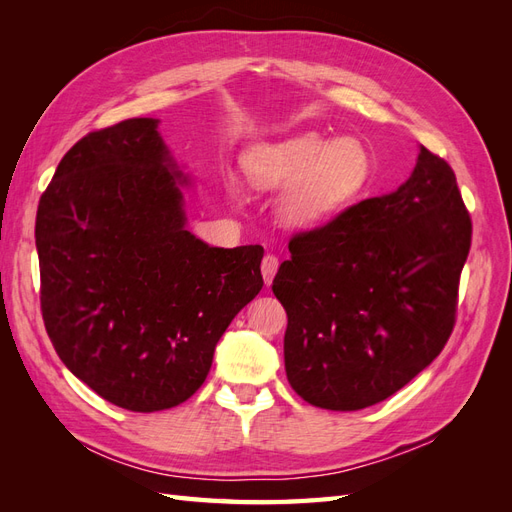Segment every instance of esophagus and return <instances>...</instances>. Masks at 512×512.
Segmentation results:
<instances>
[{
  "mask_svg": "<svg viewBox=\"0 0 512 512\" xmlns=\"http://www.w3.org/2000/svg\"><path fill=\"white\" fill-rule=\"evenodd\" d=\"M277 267H280V260H277V256L267 254L265 258H262L260 271H262V277H265V284H267V286L273 282V277H275V273H277Z\"/></svg>",
  "mask_w": 512,
  "mask_h": 512,
  "instance_id": "obj_1",
  "label": "esophagus"
}]
</instances>
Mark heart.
I'll return each mask as SVG.
<instances>
[{"label":"heart","instance_id":"obj_1","mask_svg":"<svg viewBox=\"0 0 512 512\" xmlns=\"http://www.w3.org/2000/svg\"><path fill=\"white\" fill-rule=\"evenodd\" d=\"M243 170L258 190L284 188L277 218L288 228H316L356 198L371 175V160L356 138L303 132L258 143L243 153ZM237 194V188H232Z\"/></svg>","mask_w":512,"mask_h":512}]
</instances>
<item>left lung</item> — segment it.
<instances>
[{
    "mask_svg": "<svg viewBox=\"0 0 512 512\" xmlns=\"http://www.w3.org/2000/svg\"><path fill=\"white\" fill-rule=\"evenodd\" d=\"M470 243L453 168L425 147L395 192L294 235L271 286L288 314L294 393L352 412L421 374L453 333Z\"/></svg>",
    "mask_w": 512,
    "mask_h": 512,
    "instance_id": "left-lung-1",
    "label": "left lung"
}]
</instances>
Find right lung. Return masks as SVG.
Segmentation results:
<instances>
[{"label": "right lung", "instance_id": "right-lung-1", "mask_svg": "<svg viewBox=\"0 0 512 512\" xmlns=\"http://www.w3.org/2000/svg\"><path fill=\"white\" fill-rule=\"evenodd\" d=\"M158 123L136 117L81 138L36 215L46 333L76 378L132 412L190 399L265 284L260 245L224 250L185 228L190 177Z\"/></svg>", "mask_w": 512, "mask_h": 512}]
</instances>
